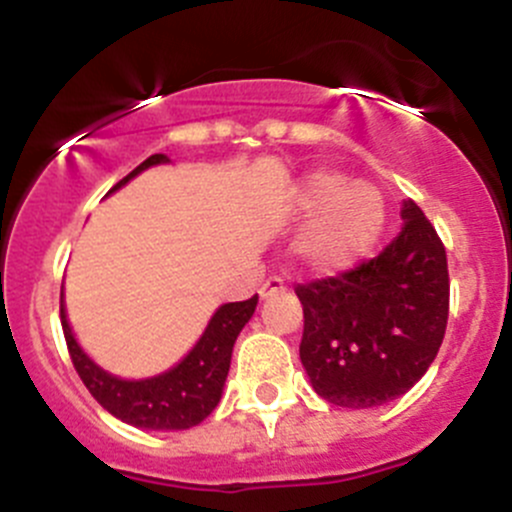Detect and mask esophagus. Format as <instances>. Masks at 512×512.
Masks as SVG:
<instances>
[{"mask_svg": "<svg viewBox=\"0 0 512 512\" xmlns=\"http://www.w3.org/2000/svg\"><path fill=\"white\" fill-rule=\"evenodd\" d=\"M283 291H286V281H283L281 276H271L261 283V288H258V296L268 298V296H273V293H283Z\"/></svg>", "mask_w": 512, "mask_h": 512, "instance_id": "esophagus-1", "label": "esophagus"}]
</instances>
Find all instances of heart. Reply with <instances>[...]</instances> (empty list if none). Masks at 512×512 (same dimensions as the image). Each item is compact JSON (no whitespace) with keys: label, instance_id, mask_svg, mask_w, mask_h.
Segmentation results:
<instances>
[{"label":"heart","instance_id":"heart-1","mask_svg":"<svg viewBox=\"0 0 512 512\" xmlns=\"http://www.w3.org/2000/svg\"><path fill=\"white\" fill-rule=\"evenodd\" d=\"M298 214L316 216L303 234L301 256L318 271H341L366 254L386 224V204L376 186L343 181L333 171L308 176L296 196Z\"/></svg>","mask_w":512,"mask_h":512}]
</instances>
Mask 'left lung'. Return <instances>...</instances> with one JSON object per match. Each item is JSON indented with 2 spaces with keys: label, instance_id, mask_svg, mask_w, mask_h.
<instances>
[{
  "label": "left lung",
  "instance_id": "8db88e82",
  "mask_svg": "<svg viewBox=\"0 0 512 512\" xmlns=\"http://www.w3.org/2000/svg\"><path fill=\"white\" fill-rule=\"evenodd\" d=\"M401 214V234L376 258L296 286L301 363L333 406L373 408L403 396L443 343L450 306L445 246L413 201Z\"/></svg>",
  "mask_w": 512,
  "mask_h": 512
}]
</instances>
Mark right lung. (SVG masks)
Returning <instances> with one entry per match:
<instances>
[{"mask_svg": "<svg viewBox=\"0 0 512 512\" xmlns=\"http://www.w3.org/2000/svg\"><path fill=\"white\" fill-rule=\"evenodd\" d=\"M164 161H169L164 154L149 156L111 191L124 186L126 181L134 179L136 174H141L149 166L164 164ZM256 303L258 296L249 298V301L221 306L209 321V326H206L204 336L191 348L189 356L171 371L161 373L156 378H146V381H121V378L101 371L79 348V343L74 341L72 328L67 323V313H64V301H59V313H62V328L64 338H67L69 356H72L79 378L89 388L91 396L111 416L136 428L186 430L204 421L219 406L224 381L229 376L236 336L249 323V318L254 316Z\"/></svg>", "mask_w": 512, "mask_h": 512, "instance_id": "right-lung-1", "label": "right lung"}]
</instances>
